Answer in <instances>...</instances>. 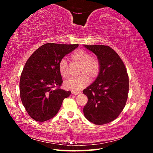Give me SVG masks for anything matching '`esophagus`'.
<instances>
[{
  "label": "esophagus",
  "mask_w": 153,
  "mask_h": 153,
  "mask_svg": "<svg viewBox=\"0 0 153 153\" xmlns=\"http://www.w3.org/2000/svg\"><path fill=\"white\" fill-rule=\"evenodd\" d=\"M72 93L74 94V95H79L81 92H79V91H72Z\"/></svg>",
  "instance_id": "34e87169"
}]
</instances>
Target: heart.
I'll return each mask as SVG.
<instances>
[{"label":"heart","mask_w":153,"mask_h":153,"mask_svg":"<svg viewBox=\"0 0 153 153\" xmlns=\"http://www.w3.org/2000/svg\"><path fill=\"white\" fill-rule=\"evenodd\" d=\"M71 59L75 62L80 64L79 69V77H73L64 82V86L68 89L79 91L85 87L89 83L90 79H94L100 72V64L98 59L91 57L88 52L78 50L71 55ZM58 70L63 78H68L70 76V71L66 60L62 59L58 64ZM87 76H88L87 77Z\"/></svg>","instance_id":"1"}]
</instances>
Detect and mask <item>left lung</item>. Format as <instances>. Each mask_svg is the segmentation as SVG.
Returning <instances> with one entry per match:
<instances>
[{
	"instance_id": "1",
	"label": "left lung",
	"mask_w": 153,
	"mask_h": 153,
	"mask_svg": "<svg viewBox=\"0 0 153 153\" xmlns=\"http://www.w3.org/2000/svg\"><path fill=\"white\" fill-rule=\"evenodd\" d=\"M97 56L100 72L92 84L83 91L88 98L83 108L85 118L96 125L108 123L117 118L128 97L129 78L119 55L105 45H86Z\"/></svg>"
}]
</instances>
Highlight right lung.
I'll return each instance as SVG.
<instances>
[{
  "instance_id": "add662e5",
  "label": "right lung",
  "mask_w": 153,
  "mask_h": 153,
  "mask_svg": "<svg viewBox=\"0 0 153 153\" xmlns=\"http://www.w3.org/2000/svg\"><path fill=\"white\" fill-rule=\"evenodd\" d=\"M77 47V44L47 43L27 60L19 80V93L23 105L35 121L45 122L53 118L63 100L70 95V91L60 87L62 79L58 64Z\"/></svg>"
}]
</instances>
